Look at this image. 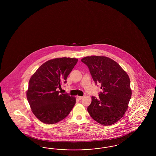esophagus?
<instances>
[{
	"mask_svg": "<svg viewBox=\"0 0 156 156\" xmlns=\"http://www.w3.org/2000/svg\"><path fill=\"white\" fill-rule=\"evenodd\" d=\"M77 98L79 99V100H81V99L83 98V97H81V96H77Z\"/></svg>",
	"mask_w": 156,
	"mask_h": 156,
	"instance_id": "34e87169",
	"label": "esophagus"
}]
</instances>
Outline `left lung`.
I'll return each mask as SVG.
<instances>
[{
	"mask_svg": "<svg viewBox=\"0 0 156 156\" xmlns=\"http://www.w3.org/2000/svg\"><path fill=\"white\" fill-rule=\"evenodd\" d=\"M81 61L88 67L102 92L99 98L91 97L87 111L91 118L103 125H110L122 118L132 97L128 74L116 62L106 57H86Z\"/></svg>",
	"mask_w": 156,
	"mask_h": 156,
	"instance_id": "8db88e82",
	"label": "left lung"
}]
</instances>
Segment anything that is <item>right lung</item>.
I'll return each mask as SVG.
<instances>
[{"label": "right lung", "instance_id": "obj_1", "mask_svg": "<svg viewBox=\"0 0 156 156\" xmlns=\"http://www.w3.org/2000/svg\"><path fill=\"white\" fill-rule=\"evenodd\" d=\"M78 62L71 58H55L46 62L35 71L28 82L27 98L35 117L41 122L54 124L69 115L76 98L61 93L63 83Z\"/></svg>", "mask_w": 156, "mask_h": 156}]
</instances>
